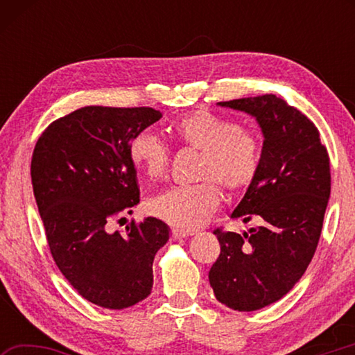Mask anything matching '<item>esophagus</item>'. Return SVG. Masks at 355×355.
<instances>
[{
  "label": "esophagus",
  "instance_id": "1",
  "mask_svg": "<svg viewBox=\"0 0 355 355\" xmlns=\"http://www.w3.org/2000/svg\"><path fill=\"white\" fill-rule=\"evenodd\" d=\"M191 235H194V233H191V232H184V230H180V228H173V230H172V238H173V239L189 238Z\"/></svg>",
  "mask_w": 355,
  "mask_h": 355
}]
</instances>
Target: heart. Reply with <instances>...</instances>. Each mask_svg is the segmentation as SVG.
I'll return each instance as SVG.
<instances>
[{"label":"heart","instance_id":"1","mask_svg":"<svg viewBox=\"0 0 355 355\" xmlns=\"http://www.w3.org/2000/svg\"><path fill=\"white\" fill-rule=\"evenodd\" d=\"M173 131L184 144L202 150L199 177L194 184L173 186L148 200V213L182 230L200 227L220 203L222 188L241 192L254 182L260 167V139L254 131L207 110L180 117ZM130 158L148 178L163 177L171 148L153 130H142L130 142Z\"/></svg>","mask_w":355,"mask_h":355}]
</instances>
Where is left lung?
<instances>
[{
  "label": "left lung",
  "mask_w": 355,
  "mask_h": 355,
  "mask_svg": "<svg viewBox=\"0 0 355 355\" xmlns=\"http://www.w3.org/2000/svg\"><path fill=\"white\" fill-rule=\"evenodd\" d=\"M255 117L263 133L260 167L232 219L260 225L243 235L216 228L219 258L208 279L216 299L238 311L277 302L315 255L330 197V163L310 119L272 94L220 101Z\"/></svg>",
  "instance_id": "obj_1"
}]
</instances>
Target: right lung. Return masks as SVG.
<instances>
[{
    "mask_svg": "<svg viewBox=\"0 0 355 355\" xmlns=\"http://www.w3.org/2000/svg\"><path fill=\"white\" fill-rule=\"evenodd\" d=\"M163 117L153 107L86 106L53 122L34 147L33 191L51 255L84 299L122 310L152 293L153 258L169 241L156 218L106 230L139 203L130 142ZM131 213V211H128Z\"/></svg>",
    "mask_w": 355,
    "mask_h": 355,
    "instance_id": "right-lung-1",
    "label": "right lung"
}]
</instances>
